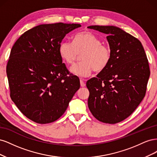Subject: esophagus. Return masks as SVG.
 <instances>
[{"label": "esophagus", "mask_w": 157, "mask_h": 157, "mask_svg": "<svg viewBox=\"0 0 157 157\" xmlns=\"http://www.w3.org/2000/svg\"><path fill=\"white\" fill-rule=\"evenodd\" d=\"M84 79H80V86H81L82 87H84L85 86H86V84H85L84 82Z\"/></svg>", "instance_id": "34e87169"}]
</instances>
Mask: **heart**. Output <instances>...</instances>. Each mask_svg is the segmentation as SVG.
Returning <instances> with one entry per match:
<instances>
[{
  "instance_id": "1",
  "label": "heart",
  "mask_w": 157,
  "mask_h": 157,
  "mask_svg": "<svg viewBox=\"0 0 157 157\" xmlns=\"http://www.w3.org/2000/svg\"><path fill=\"white\" fill-rule=\"evenodd\" d=\"M60 56L65 62L73 65L82 54V62L73 66L71 71L80 77H87L94 70L105 69L111 59V50L94 33L84 31L76 34L73 43L63 41L59 46Z\"/></svg>"
}]
</instances>
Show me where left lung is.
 I'll use <instances>...</instances> for the list:
<instances>
[{"mask_svg":"<svg viewBox=\"0 0 157 157\" xmlns=\"http://www.w3.org/2000/svg\"><path fill=\"white\" fill-rule=\"evenodd\" d=\"M88 28L107 34L111 59L96 77L88 80V105L98 121L116 124L134 112L145 96L150 69L141 42L115 26Z\"/></svg>","mask_w":157,"mask_h":157,"instance_id":"obj_1","label":"left lung"}]
</instances>
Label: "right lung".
<instances>
[{
  "label": "right lung",
  "mask_w": 157,
  "mask_h": 157,
  "mask_svg": "<svg viewBox=\"0 0 157 157\" xmlns=\"http://www.w3.org/2000/svg\"><path fill=\"white\" fill-rule=\"evenodd\" d=\"M77 23L42 24L25 31L12 46L6 65L10 98L23 115L39 124L63 115L80 88L59 53L65 36Z\"/></svg>",
  "instance_id": "obj_1"
}]
</instances>
